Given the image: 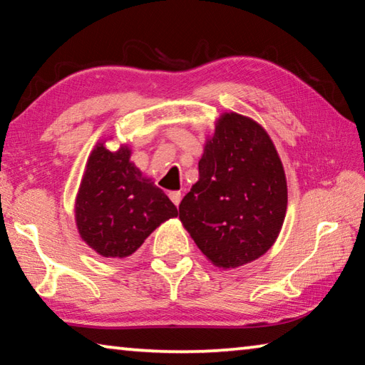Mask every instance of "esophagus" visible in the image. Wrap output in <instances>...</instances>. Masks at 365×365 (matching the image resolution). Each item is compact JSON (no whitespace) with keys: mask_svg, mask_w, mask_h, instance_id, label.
I'll list each match as a JSON object with an SVG mask.
<instances>
[{"mask_svg":"<svg viewBox=\"0 0 365 365\" xmlns=\"http://www.w3.org/2000/svg\"><path fill=\"white\" fill-rule=\"evenodd\" d=\"M169 196H170V200H172V202H174L175 206L180 205V201H182V193H180V191H170Z\"/></svg>","mask_w":365,"mask_h":365,"instance_id":"1","label":"esophagus"}]
</instances>
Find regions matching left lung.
Returning <instances> with one entry per match:
<instances>
[{
	"label": "left lung",
	"mask_w": 365,
	"mask_h": 365,
	"mask_svg": "<svg viewBox=\"0 0 365 365\" xmlns=\"http://www.w3.org/2000/svg\"><path fill=\"white\" fill-rule=\"evenodd\" d=\"M200 178L178 211L197 248L233 269L267 252L287 212V178L267 132L240 114H224L197 164Z\"/></svg>",
	"instance_id": "left-lung-1"
}]
</instances>
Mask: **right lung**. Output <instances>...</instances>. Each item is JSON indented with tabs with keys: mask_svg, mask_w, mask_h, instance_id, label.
<instances>
[{
	"mask_svg": "<svg viewBox=\"0 0 365 365\" xmlns=\"http://www.w3.org/2000/svg\"><path fill=\"white\" fill-rule=\"evenodd\" d=\"M178 209L130 163L127 146L91 151L76 201L80 237L103 257H127Z\"/></svg>",
	"mask_w": 365,
	"mask_h": 365,
	"instance_id": "add662e5",
	"label": "right lung"
}]
</instances>
